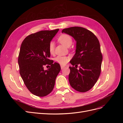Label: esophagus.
<instances>
[{"instance_id":"esophagus-1","label":"esophagus","mask_w":123,"mask_h":123,"mask_svg":"<svg viewBox=\"0 0 123 123\" xmlns=\"http://www.w3.org/2000/svg\"><path fill=\"white\" fill-rule=\"evenodd\" d=\"M61 69H64V68L65 67V66L61 65Z\"/></svg>"}]
</instances>
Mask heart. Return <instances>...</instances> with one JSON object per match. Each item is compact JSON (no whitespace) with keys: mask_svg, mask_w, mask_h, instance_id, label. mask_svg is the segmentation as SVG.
Masks as SVG:
<instances>
[{"mask_svg":"<svg viewBox=\"0 0 123 123\" xmlns=\"http://www.w3.org/2000/svg\"><path fill=\"white\" fill-rule=\"evenodd\" d=\"M58 41L64 46L69 47L72 43V38L69 35L67 34H62L59 36ZM49 51L51 54L54 53V43L53 42H50L49 46ZM69 58L65 56H57L55 58V62L60 65H64L68 62Z\"/></svg>","mask_w":123,"mask_h":123,"instance_id":"heart-1","label":"heart"}]
</instances>
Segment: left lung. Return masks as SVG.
I'll list each match as a JSON object with an SVG mask.
<instances>
[{"instance_id":"8db88e82","label":"left lung","mask_w":123,"mask_h":123,"mask_svg":"<svg viewBox=\"0 0 123 123\" xmlns=\"http://www.w3.org/2000/svg\"><path fill=\"white\" fill-rule=\"evenodd\" d=\"M62 33L71 36L76 42L75 54L70 62L75 66L69 67L70 84L77 91L87 92L94 86L101 72L103 56L99 41L93 33L82 27L64 29Z\"/></svg>"}]
</instances>
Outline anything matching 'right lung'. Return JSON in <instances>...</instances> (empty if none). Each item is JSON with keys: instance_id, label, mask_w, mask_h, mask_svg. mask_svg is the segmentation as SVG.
Here are the masks:
<instances>
[{"instance_id": "obj_1", "label": "right lung", "mask_w": 123, "mask_h": 123, "mask_svg": "<svg viewBox=\"0 0 123 123\" xmlns=\"http://www.w3.org/2000/svg\"><path fill=\"white\" fill-rule=\"evenodd\" d=\"M58 31L57 29L32 34L25 38L20 46L18 59L20 76L28 90L40 97L53 90L61 71L59 64L49 59V44ZM46 64L50 65V68L44 70L43 66Z\"/></svg>"}]
</instances>
